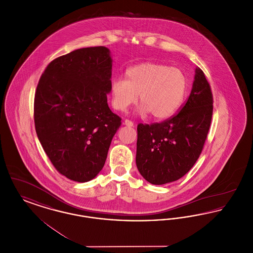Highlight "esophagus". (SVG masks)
Wrapping results in <instances>:
<instances>
[{
    "label": "esophagus",
    "mask_w": 253,
    "mask_h": 253,
    "mask_svg": "<svg viewBox=\"0 0 253 253\" xmlns=\"http://www.w3.org/2000/svg\"><path fill=\"white\" fill-rule=\"evenodd\" d=\"M124 125L128 126V127H132V126H133V123H132V121H131L125 120V121H124Z\"/></svg>",
    "instance_id": "1"
}]
</instances>
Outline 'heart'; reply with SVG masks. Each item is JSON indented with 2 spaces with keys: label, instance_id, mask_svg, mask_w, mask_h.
<instances>
[{
  "label": "heart",
  "instance_id": "b5f03b06",
  "mask_svg": "<svg viewBox=\"0 0 253 253\" xmlns=\"http://www.w3.org/2000/svg\"><path fill=\"white\" fill-rule=\"evenodd\" d=\"M187 91V79L178 68L155 62H143L129 67L125 79H114L110 86L112 106L124 112L137 101L139 116L157 121L171 118L180 108Z\"/></svg>",
  "mask_w": 253,
  "mask_h": 253
}]
</instances>
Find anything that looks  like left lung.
<instances>
[{
	"instance_id": "1",
	"label": "left lung",
	"mask_w": 253,
	"mask_h": 253,
	"mask_svg": "<svg viewBox=\"0 0 253 253\" xmlns=\"http://www.w3.org/2000/svg\"><path fill=\"white\" fill-rule=\"evenodd\" d=\"M212 101L211 86L196 67L191 94L178 114L160 123L137 125L135 163L145 180L167 184L193 168L210 130Z\"/></svg>"
}]
</instances>
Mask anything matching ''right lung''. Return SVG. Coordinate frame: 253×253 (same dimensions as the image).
<instances>
[{"label": "right lung", "instance_id": "add662e5", "mask_svg": "<svg viewBox=\"0 0 253 253\" xmlns=\"http://www.w3.org/2000/svg\"><path fill=\"white\" fill-rule=\"evenodd\" d=\"M113 60L107 47L77 49L52 60L34 100L38 138L57 170L84 183L102 169L121 119L107 103Z\"/></svg>", "mask_w": 253, "mask_h": 253}]
</instances>
